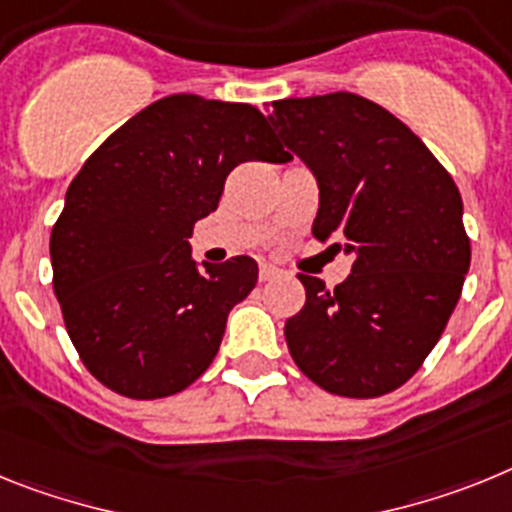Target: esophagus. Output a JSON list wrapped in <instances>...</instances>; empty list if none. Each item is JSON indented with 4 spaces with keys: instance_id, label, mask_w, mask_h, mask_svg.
<instances>
[{
    "instance_id": "obj_1",
    "label": "esophagus",
    "mask_w": 512,
    "mask_h": 512,
    "mask_svg": "<svg viewBox=\"0 0 512 512\" xmlns=\"http://www.w3.org/2000/svg\"><path fill=\"white\" fill-rule=\"evenodd\" d=\"M278 275H281V270L273 268V265H260V283L273 281V278H278Z\"/></svg>"
}]
</instances>
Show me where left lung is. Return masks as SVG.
<instances>
[{
  "label": "left lung",
  "instance_id": "left-lung-1",
  "mask_svg": "<svg viewBox=\"0 0 512 512\" xmlns=\"http://www.w3.org/2000/svg\"><path fill=\"white\" fill-rule=\"evenodd\" d=\"M270 126L319 185L311 234L353 255L335 291L299 275L291 358L324 391L371 399L410 381L441 340L471 262L453 177L399 118L353 92L275 100Z\"/></svg>",
  "mask_w": 512,
  "mask_h": 512
}]
</instances>
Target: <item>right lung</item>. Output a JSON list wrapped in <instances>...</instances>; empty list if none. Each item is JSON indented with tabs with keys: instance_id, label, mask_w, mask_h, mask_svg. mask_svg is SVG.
<instances>
[{
	"instance_id": "right-lung-1",
	"label": "right lung",
	"mask_w": 512,
	"mask_h": 512,
	"mask_svg": "<svg viewBox=\"0 0 512 512\" xmlns=\"http://www.w3.org/2000/svg\"><path fill=\"white\" fill-rule=\"evenodd\" d=\"M288 159L260 110L198 95L151 102L92 151L53 224L51 265L66 332L102 386L162 399L211 366L257 262L201 270L188 239L237 164Z\"/></svg>"
}]
</instances>
